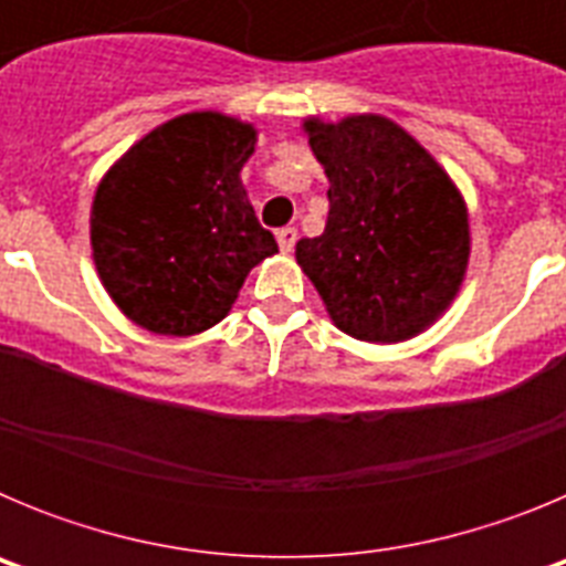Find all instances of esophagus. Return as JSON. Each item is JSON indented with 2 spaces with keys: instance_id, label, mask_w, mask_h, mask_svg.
<instances>
[{
  "instance_id": "34e87169",
  "label": "esophagus",
  "mask_w": 566,
  "mask_h": 566,
  "mask_svg": "<svg viewBox=\"0 0 566 566\" xmlns=\"http://www.w3.org/2000/svg\"><path fill=\"white\" fill-rule=\"evenodd\" d=\"M294 243H297V229H294V227L277 229V247H280V252H292Z\"/></svg>"
}]
</instances>
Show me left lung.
<instances>
[{"instance_id": "8db88e82", "label": "left lung", "mask_w": 566, "mask_h": 566, "mask_svg": "<svg viewBox=\"0 0 566 566\" xmlns=\"http://www.w3.org/2000/svg\"><path fill=\"white\" fill-rule=\"evenodd\" d=\"M328 178V221L297 240V263L334 326L365 343H402L451 306L470 254L468 209L431 153L382 115L308 118Z\"/></svg>"}]
</instances>
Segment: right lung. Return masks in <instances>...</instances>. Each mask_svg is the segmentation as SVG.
<instances>
[{
    "label": "right lung",
    "mask_w": 566,
    "mask_h": 566,
    "mask_svg": "<svg viewBox=\"0 0 566 566\" xmlns=\"http://www.w3.org/2000/svg\"><path fill=\"white\" fill-rule=\"evenodd\" d=\"M254 142L252 124L187 113L104 175L90 243L104 289L133 323L172 337L207 332L227 317L247 274L277 252L240 184Z\"/></svg>",
    "instance_id": "1"
}]
</instances>
